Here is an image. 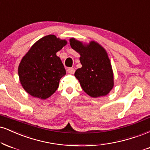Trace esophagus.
Instances as JSON below:
<instances>
[{"instance_id":"esophagus-1","label":"esophagus","mask_w":150,"mask_h":150,"mask_svg":"<svg viewBox=\"0 0 150 150\" xmlns=\"http://www.w3.org/2000/svg\"><path fill=\"white\" fill-rule=\"evenodd\" d=\"M67 72L70 74H74V73H75V69L73 68H68L67 69Z\"/></svg>"}]
</instances>
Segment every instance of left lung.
Listing matches in <instances>:
<instances>
[{"label": "left lung", "instance_id": "obj_1", "mask_svg": "<svg viewBox=\"0 0 150 150\" xmlns=\"http://www.w3.org/2000/svg\"><path fill=\"white\" fill-rule=\"evenodd\" d=\"M70 45L80 54L82 68L76 70L75 76L82 89L93 98L107 95L114 86V76L105 50L94 41L84 45L71 38Z\"/></svg>", "mask_w": 150, "mask_h": 150}]
</instances>
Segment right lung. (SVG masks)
Wrapping results in <instances>:
<instances>
[{
	"mask_svg": "<svg viewBox=\"0 0 150 150\" xmlns=\"http://www.w3.org/2000/svg\"><path fill=\"white\" fill-rule=\"evenodd\" d=\"M66 44L65 40L49 35L30 47L18 68L19 80L27 93L36 98L46 99L57 91L61 78L66 75L57 52Z\"/></svg>",
	"mask_w": 150,
	"mask_h": 150,
	"instance_id": "obj_1",
	"label": "right lung"
}]
</instances>
